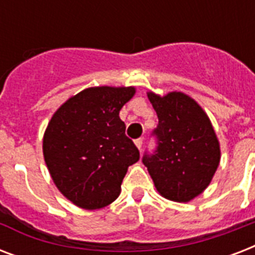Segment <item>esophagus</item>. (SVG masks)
Here are the masks:
<instances>
[{"label": "esophagus", "mask_w": 255, "mask_h": 255, "mask_svg": "<svg viewBox=\"0 0 255 255\" xmlns=\"http://www.w3.org/2000/svg\"><path fill=\"white\" fill-rule=\"evenodd\" d=\"M135 145L139 148V149H141V147H143V139H141V137H140V139H136L135 140Z\"/></svg>", "instance_id": "obj_1"}]
</instances>
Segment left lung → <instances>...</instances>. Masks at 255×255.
<instances>
[{"label":"left lung","mask_w":255,"mask_h":255,"mask_svg":"<svg viewBox=\"0 0 255 255\" xmlns=\"http://www.w3.org/2000/svg\"><path fill=\"white\" fill-rule=\"evenodd\" d=\"M159 124L152 135L157 147L143 164L163 197L188 202L209 185L220 164V143L209 118L190 96L148 92Z\"/></svg>","instance_id":"obj_1"}]
</instances>
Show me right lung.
<instances>
[{
	"label": "right lung",
	"mask_w": 255,
	"mask_h": 255,
	"mask_svg": "<svg viewBox=\"0 0 255 255\" xmlns=\"http://www.w3.org/2000/svg\"><path fill=\"white\" fill-rule=\"evenodd\" d=\"M135 87H90L54 114L43 136V156L61 193L83 209H100L119 197L139 149L119 118Z\"/></svg>",
	"instance_id": "right-lung-1"
}]
</instances>
